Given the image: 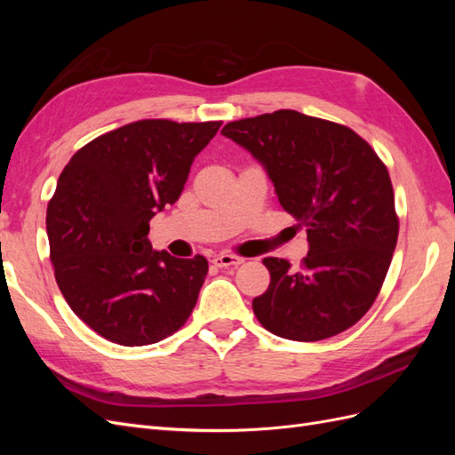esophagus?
<instances>
[{
  "mask_svg": "<svg viewBox=\"0 0 455 455\" xmlns=\"http://www.w3.org/2000/svg\"><path fill=\"white\" fill-rule=\"evenodd\" d=\"M243 258L235 256V254H220L212 258V264L216 267H229V266H241L243 264Z\"/></svg>",
  "mask_w": 455,
  "mask_h": 455,
  "instance_id": "obj_1",
  "label": "esophagus"
}]
</instances>
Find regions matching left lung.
Instances as JSON below:
<instances>
[{"label":"left lung","instance_id":"1","mask_svg":"<svg viewBox=\"0 0 455 455\" xmlns=\"http://www.w3.org/2000/svg\"><path fill=\"white\" fill-rule=\"evenodd\" d=\"M222 134L264 164L283 209L307 231L299 269L264 258L271 281L252 299L259 324L279 338L319 341L359 323L398 239L385 163L353 129L296 109L231 121Z\"/></svg>","mask_w":455,"mask_h":455}]
</instances>
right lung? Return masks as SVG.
I'll list each match as a JSON object with an SVG mask.
<instances>
[{
    "label": "right lung",
    "mask_w": 455,
    "mask_h": 455,
    "mask_svg": "<svg viewBox=\"0 0 455 455\" xmlns=\"http://www.w3.org/2000/svg\"><path fill=\"white\" fill-rule=\"evenodd\" d=\"M222 121L142 119L77 149L47 206L54 279L72 311L125 347L172 336L197 304L209 261L154 251L149 220L180 197Z\"/></svg>",
    "instance_id": "add662e5"
}]
</instances>
